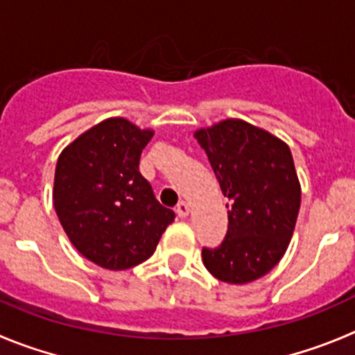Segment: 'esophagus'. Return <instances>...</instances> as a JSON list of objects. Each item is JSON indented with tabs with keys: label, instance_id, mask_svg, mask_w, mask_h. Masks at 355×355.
Returning <instances> with one entry per match:
<instances>
[{
	"label": "esophagus",
	"instance_id": "esophagus-1",
	"mask_svg": "<svg viewBox=\"0 0 355 355\" xmlns=\"http://www.w3.org/2000/svg\"><path fill=\"white\" fill-rule=\"evenodd\" d=\"M189 211H191V207H189L187 201H180V203L177 205V215H178V217H180V218L187 217Z\"/></svg>",
	"mask_w": 355,
	"mask_h": 355
}]
</instances>
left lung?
Wrapping results in <instances>:
<instances>
[{"label":"left lung","instance_id":"left-lung-1","mask_svg":"<svg viewBox=\"0 0 355 355\" xmlns=\"http://www.w3.org/2000/svg\"><path fill=\"white\" fill-rule=\"evenodd\" d=\"M194 138L231 201L226 238L220 247L203 248V264L220 282H254L282 259L300 214L301 185L289 145L241 119L198 129Z\"/></svg>","mask_w":355,"mask_h":355}]
</instances>
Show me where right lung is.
I'll list each match as a JSON object with an SVG mask.
<instances>
[{
  "label": "right lung",
  "mask_w": 355,
  "mask_h": 355,
  "mask_svg": "<svg viewBox=\"0 0 355 355\" xmlns=\"http://www.w3.org/2000/svg\"><path fill=\"white\" fill-rule=\"evenodd\" d=\"M152 137V129L110 117L59 154L52 191L59 223L73 247L105 270L147 261L175 220L140 173L141 150Z\"/></svg>",
  "instance_id": "right-lung-1"
}]
</instances>
